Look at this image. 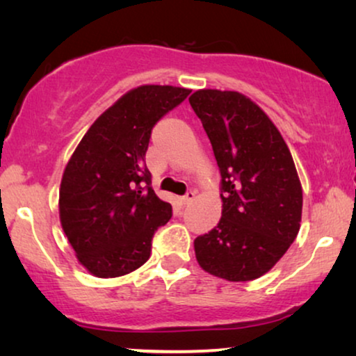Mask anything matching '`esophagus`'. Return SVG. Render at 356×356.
I'll list each match as a JSON object with an SVG mask.
<instances>
[{"instance_id":"obj_1","label":"esophagus","mask_w":356,"mask_h":356,"mask_svg":"<svg viewBox=\"0 0 356 356\" xmlns=\"http://www.w3.org/2000/svg\"><path fill=\"white\" fill-rule=\"evenodd\" d=\"M194 197H196V194H194L193 191H188V193L184 194V196L181 197V202H183V204H189V202L194 201Z\"/></svg>"}]
</instances>
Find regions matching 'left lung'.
<instances>
[{
	"label": "left lung",
	"instance_id": "obj_1",
	"mask_svg": "<svg viewBox=\"0 0 356 356\" xmlns=\"http://www.w3.org/2000/svg\"><path fill=\"white\" fill-rule=\"evenodd\" d=\"M222 177V218L194 240L199 266L230 282L264 275L300 230L303 191L293 159L269 116L235 90L189 97Z\"/></svg>",
	"mask_w": 356,
	"mask_h": 356
}]
</instances>
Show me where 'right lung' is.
Masks as SVG:
<instances>
[{"instance_id": "1", "label": "right lung", "mask_w": 356, "mask_h": 356, "mask_svg": "<svg viewBox=\"0 0 356 356\" xmlns=\"http://www.w3.org/2000/svg\"><path fill=\"white\" fill-rule=\"evenodd\" d=\"M189 89L140 86L94 121L67 162L60 220L77 261L100 279L126 275L150 256L152 236L172 218L145 167L154 124Z\"/></svg>"}]
</instances>
